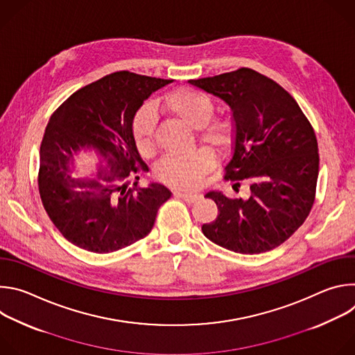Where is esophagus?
Here are the masks:
<instances>
[{
    "label": "esophagus",
    "instance_id": "obj_1",
    "mask_svg": "<svg viewBox=\"0 0 355 355\" xmlns=\"http://www.w3.org/2000/svg\"><path fill=\"white\" fill-rule=\"evenodd\" d=\"M175 195L187 202H195L200 198V193L199 192H192V191H177Z\"/></svg>",
    "mask_w": 355,
    "mask_h": 355
}]
</instances>
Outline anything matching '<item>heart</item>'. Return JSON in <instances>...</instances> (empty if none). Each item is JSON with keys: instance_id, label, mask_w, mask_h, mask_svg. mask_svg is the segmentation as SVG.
Returning <instances> with one entry per match:
<instances>
[{"instance_id": "heart-1", "label": "heart", "mask_w": 355, "mask_h": 355, "mask_svg": "<svg viewBox=\"0 0 355 355\" xmlns=\"http://www.w3.org/2000/svg\"><path fill=\"white\" fill-rule=\"evenodd\" d=\"M166 115L184 123L191 129H198L199 140L212 150L222 151L233 140V129L229 122L212 119L215 105L212 99L199 89L181 87L164 94L157 103ZM132 140L141 157L151 156L155 150V116L148 110L139 111L132 121ZM214 164L212 155L207 148H198L182 156H168L157 167L156 175L160 181L192 188L198 184Z\"/></svg>"}]
</instances>
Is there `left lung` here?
Returning <instances> with one entry per match:
<instances>
[{
    "label": "left lung",
    "mask_w": 355,
    "mask_h": 355,
    "mask_svg": "<svg viewBox=\"0 0 355 355\" xmlns=\"http://www.w3.org/2000/svg\"><path fill=\"white\" fill-rule=\"evenodd\" d=\"M189 84L220 98L233 114V155L226 180H244L248 198L209 191L218 218L202 225L215 244L240 254H260L288 240L308 218L319 175L318 140L296 101L274 80L239 69ZM239 191V189H237Z\"/></svg>",
    "instance_id": "8db88e82"
}]
</instances>
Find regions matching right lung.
Instances as JSON below:
<instances>
[{"mask_svg":"<svg viewBox=\"0 0 355 355\" xmlns=\"http://www.w3.org/2000/svg\"><path fill=\"white\" fill-rule=\"evenodd\" d=\"M171 80L112 73L76 91L50 118L42 144L39 192L50 220L71 244L105 254L146 237L171 192L159 182L132 187L147 168L132 121L151 92ZM98 163L76 179L80 151Z\"/></svg>","mask_w":355,"mask_h":355,"instance_id":"right-lung-1","label":"right lung"}]
</instances>
